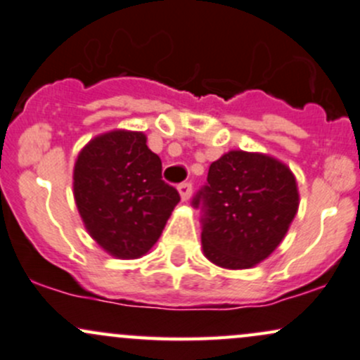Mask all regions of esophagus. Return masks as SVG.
<instances>
[{
    "instance_id": "34e87169",
    "label": "esophagus",
    "mask_w": 360,
    "mask_h": 360,
    "mask_svg": "<svg viewBox=\"0 0 360 360\" xmlns=\"http://www.w3.org/2000/svg\"><path fill=\"white\" fill-rule=\"evenodd\" d=\"M179 192H180V197L181 200H188L192 195V184L191 181H184V184L179 185Z\"/></svg>"
}]
</instances>
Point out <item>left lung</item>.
<instances>
[{"instance_id": "1", "label": "left lung", "mask_w": 360, "mask_h": 360, "mask_svg": "<svg viewBox=\"0 0 360 360\" xmlns=\"http://www.w3.org/2000/svg\"><path fill=\"white\" fill-rule=\"evenodd\" d=\"M200 209L204 255L224 269L265 260L288 233L300 205L296 179L267 155L229 151L209 167L193 195Z\"/></svg>"}]
</instances>
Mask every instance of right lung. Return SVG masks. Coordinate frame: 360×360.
<instances>
[{
	"mask_svg": "<svg viewBox=\"0 0 360 360\" xmlns=\"http://www.w3.org/2000/svg\"><path fill=\"white\" fill-rule=\"evenodd\" d=\"M75 199L96 243L114 257L137 258L158 241L180 193L163 180L143 132L114 131L79 153Z\"/></svg>",
	"mask_w": 360,
	"mask_h": 360,
	"instance_id": "add662e5",
	"label": "right lung"
}]
</instances>
